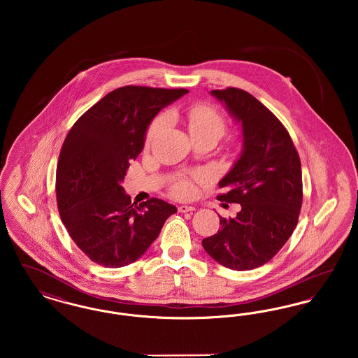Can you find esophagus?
Listing matches in <instances>:
<instances>
[{
  "label": "esophagus",
  "mask_w": 358,
  "mask_h": 358,
  "mask_svg": "<svg viewBox=\"0 0 358 358\" xmlns=\"http://www.w3.org/2000/svg\"><path fill=\"white\" fill-rule=\"evenodd\" d=\"M196 208L190 206V205H180L178 206V212L180 213H187V212H193Z\"/></svg>",
  "instance_id": "1"
}]
</instances>
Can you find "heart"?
Listing matches in <instances>:
<instances>
[{
	"label": "heart",
	"instance_id": "b5f03b06",
	"mask_svg": "<svg viewBox=\"0 0 358 358\" xmlns=\"http://www.w3.org/2000/svg\"><path fill=\"white\" fill-rule=\"evenodd\" d=\"M184 118L187 122V129L192 136H205V134H216L222 136L225 130V120L222 118V114L210 104L208 103H193L185 110ZM168 123V118L165 115H159L150 123L145 142L146 145H152L154 139L158 134L165 129ZM206 178L204 173H199L193 177L196 181H204ZM193 180L190 178H181L174 182L171 187V192L178 199H190L193 197L196 189Z\"/></svg>",
	"mask_w": 358,
	"mask_h": 358
}]
</instances>
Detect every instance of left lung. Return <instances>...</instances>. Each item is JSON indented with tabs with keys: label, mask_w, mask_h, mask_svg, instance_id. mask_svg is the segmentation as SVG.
Returning <instances> with one entry per match:
<instances>
[{
	"label": "left lung",
	"mask_w": 358,
	"mask_h": 358,
	"mask_svg": "<svg viewBox=\"0 0 358 358\" xmlns=\"http://www.w3.org/2000/svg\"><path fill=\"white\" fill-rule=\"evenodd\" d=\"M210 94L241 123L243 152L219 182L217 199L241 205L234 219L203 240L208 255L224 267L245 271L270 262L292 235L302 206V169L289 131L250 92L228 87Z\"/></svg>",
	"instance_id": "obj_1"
}]
</instances>
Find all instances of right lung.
I'll return each mask as SVG.
<instances>
[{"mask_svg":"<svg viewBox=\"0 0 358 358\" xmlns=\"http://www.w3.org/2000/svg\"><path fill=\"white\" fill-rule=\"evenodd\" d=\"M185 88L124 85L75 122L56 169L60 219L75 244L103 267L127 266L146 252L177 212L159 199L131 203L120 182L143 149L146 130Z\"/></svg>","mask_w":358,"mask_h":358,"instance_id":"right-lung-1","label":"right lung"}]
</instances>
